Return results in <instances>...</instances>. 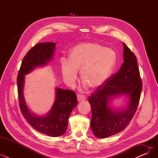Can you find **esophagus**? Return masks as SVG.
I'll return each mask as SVG.
<instances>
[{
	"label": "esophagus",
	"instance_id": "esophagus-1",
	"mask_svg": "<svg viewBox=\"0 0 158 158\" xmlns=\"http://www.w3.org/2000/svg\"><path fill=\"white\" fill-rule=\"evenodd\" d=\"M86 99V97L84 95H77V100L79 102L80 101H85Z\"/></svg>",
	"mask_w": 158,
	"mask_h": 158
}]
</instances>
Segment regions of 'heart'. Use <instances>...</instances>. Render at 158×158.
<instances>
[{"instance_id":"b5f03b06","label":"heart","mask_w":158,"mask_h":158,"mask_svg":"<svg viewBox=\"0 0 158 158\" xmlns=\"http://www.w3.org/2000/svg\"><path fill=\"white\" fill-rule=\"evenodd\" d=\"M116 61L117 55L113 49L97 43H82L71 50L69 60L62 59L63 77L68 85H73L81 71L84 87L97 89L109 79Z\"/></svg>"}]
</instances>
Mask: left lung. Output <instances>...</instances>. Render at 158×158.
Instances as JSON below:
<instances>
[{"instance_id":"1","label":"left lung","mask_w":158,"mask_h":158,"mask_svg":"<svg viewBox=\"0 0 158 158\" xmlns=\"http://www.w3.org/2000/svg\"><path fill=\"white\" fill-rule=\"evenodd\" d=\"M123 45L124 61L119 71L88 97L92 111L90 126L97 138H107L125 129L135 114L139 101L142 82L136 57L125 44ZM121 95L129 98L127 109H112L110 101Z\"/></svg>"}]
</instances>
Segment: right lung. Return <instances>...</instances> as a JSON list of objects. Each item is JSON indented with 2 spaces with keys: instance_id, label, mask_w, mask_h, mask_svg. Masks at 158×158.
<instances>
[{
  "instance_id": "right-lung-1",
  "label": "right lung",
  "mask_w": 158,
  "mask_h": 158,
  "mask_svg": "<svg viewBox=\"0 0 158 158\" xmlns=\"http://www.w3.org/2000/svg\"><path fill=\"white\" fill-rule=\"evenodd\" d=\"M56 45L52 42L40 43L31 48L23 57L17 77L19 104L24 118L33 128L52 137L61 136L66 132L70 114L77 104L76 93L70 89L56 88V98L51 110L45 116L39 117L28 108L23 91L25 75L38 66L47 64L54 56Z\"/></svg>"
}]
</instances>
